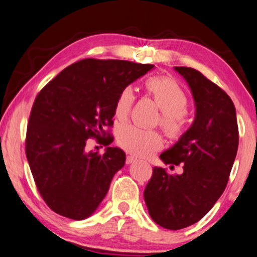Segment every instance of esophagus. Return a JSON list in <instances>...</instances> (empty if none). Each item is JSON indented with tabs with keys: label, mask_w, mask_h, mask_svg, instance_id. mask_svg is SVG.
<instances>
[{
	"label": "esophagus",
	"mask_w": 257,
	"mask_h": 257,
	"mask_svg": "<svg viewBox=\"0 0 257 257\" xmlns=\"http://www.w3.org/2000/svg\"><path fill=\"white\" fill-rule=\"evenodd\" d=\"M136 161H137V158H135V156H132V155L126 156V163H127V165H131V163L136 162Z\"/></svg>",
	"instance_id": "1"
}]
</instances>
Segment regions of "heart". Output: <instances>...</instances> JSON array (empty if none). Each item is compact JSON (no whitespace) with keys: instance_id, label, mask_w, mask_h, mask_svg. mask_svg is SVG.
Masks as SVG:
<instances>
[{"instance_id":"b5f03b06","label":"heart","mask_w":257,"mask_h":257,"mask_svg":"<svg viewBox=\"0 0 257 257\" xmlns=\"http://www.w3.org/2000/svg\"><path fill=\"white\" fill-rule=\"evenodd\" d=\"M145 89L160 107V125L167 136L180 138L185 130V113L189 98L183 88L169 76H151L145 81ZM135 92L131 85H126L118 94L113 106L114 117L119 121L127 119L131 112ZM117 144L128 153L138 156H150L163 146L159 132L143 130L132 125H124L117 131Z\"/></svg>"}]
</instances>
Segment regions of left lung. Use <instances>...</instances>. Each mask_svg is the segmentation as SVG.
Instances as JSON below:
<instances>
[{
    "label": "left lung",
    "instance_id": "1",
    "mask_svg": "<svg viewBox=\"0 0 257 257\" xmlns=\"http://www.w3.org/2000/svg\"><path fill=\"white\" fill-rule=\"evenodd\" d=\"M175 70L191 89L196 117L191 127L160 158L166 165H182L183 173L170 175L154 167L144 191L151 218L173 230L196 224L212 209L227 185L239 146L235 107L229 96L198 70Z\"/></svg>",
    "mask_w": 257,
    "mask_h": 257
}]
</instances>
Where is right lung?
<instances>
[{
	"instance_id": "obj_1",
	"label": "right lung",
	"mask_w": 257,
	"mask_h": 257,
	"mask_svg": "<svg viewBox=\"0 0 257 257\" xmlns=\"http://www.w3.org/2000/svg\"><path fill=\"white\" fill-rule=\"evenodd\" d=\"M153 67L83 59L66 67L37 95L25 153L37 189L55 213L82 220L101 204L126 155L118 147H107L102 155L87 153V140L111 144L105 127L113 125L118 94Z\"/></svg>"
}]
</instances>
